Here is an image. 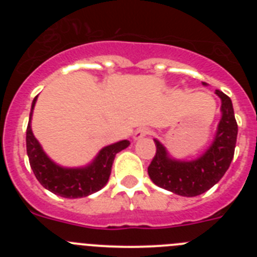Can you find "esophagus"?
I'll use <instances>...</instances> for the list:
<instances>
[{"label":"esophagus","instance_id":"1","mask_svg":"<svg viewBox=\"0 0 257 257\" xmlns=\"http://www.w3.org/2000/svg\"><path fill=\"white\" fill-rule=\"evenodd\" d=\"M149 134H151V130H149L148 127H140V128H138V130L135 131V134H134V140L143 139L145 136H148Z\"/></svg>","mask_w":257,"mask_h":257}]
</instances>
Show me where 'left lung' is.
I'll list each match as a JSON object with an SVG mask.
<instances>
[{
	"label": "left lung",
	"mask_w": 257,
	"mask_h": 257,
	"mask_svg": "<svg viewBox=\"0 0 257 257\" xmlns=\"http://www.w3.org/2000/svg\"><path fill=\"white\" fill-rule=\"evenodd\" d=\"M216 95L221 99V119L212 144L199 158L174 160L165 147L154 139L157 151L148 174L156 185L179 196L196 197L211 189L224 176L234 157L238 124L230 97L219 90Z\"/></svg>",
	"instance_id": "obj_1"
}]
</instances>
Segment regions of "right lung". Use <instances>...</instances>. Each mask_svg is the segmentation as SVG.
I'll return each mask as SVG.
<instances>
[{
  "label": "right lung",
  "instance_id": "right-lung-1",
  "mask_svg": "<svg viewBox=\"0 0 257 257\" xmlns=\"http://www.w3.org/2000/svg\"><path fill=\"white\" fill-rule=\"evenodd\" d=\"M37 96L32 103L29 114L28 127H27V154L29 163L35 172V176L41 185L56 196L64 198H81L100 190L108 183L114 157L118 152L130 145L128 140L114 143L108 145L99 152L95 160L90 165L78 169H67L52 162L40 143L36 139L31 128V119Z\"/></svg>",
  "mask_w": 257,
  "mask_h": 257
}]
</instances>
